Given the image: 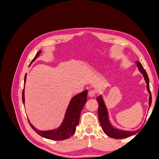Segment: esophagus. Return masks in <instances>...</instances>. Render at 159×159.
Returning a JSON list of instances; mask_svg holds the SVG:
<instances>
[{
  "label": "esophagus",
  "mask_w": 159,
  "mask_h": 159,
  "mask_svg": "<svg viewBox=\"0 0 159 159\" xmlns=\"http://www.w3.org/2000/svg\"><path fill=\"white\" fill-rule=\"evenodd\" d=\"M96 94V91L95 90H90L88 92V95L89 98H93Z\"/></svg>",
  "instance_id": "1"
}]
</instances>
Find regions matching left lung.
I'll return each instance as SVG.
<instances>
[{
    "label": "left lung",
    "instance_id": "1",
    "mask_svg": "<svg viewBox=\"0 0 159 159\" xmlns=\"http://www.w3.org/2000/svg\"><path fill=\"white\" fill-rule=\"evenodd\" d=\"M136 64L137 65L139 71H140L143 74L144 78H145V80L146 81L147 90L149 92V94H150V96H149V103H148L149 107H150L152 102V96L151 93L150 88H149L148 77L145 70L143 68V67L140 62L136 61ZM97 102L99 104L98 111V117H99V122L101 124V126L102 127L103 132L106 134L107 136L113 139H119L127 138L129 136L133 135V134H135L136 131H121V130H118L117 129L113 128L111 125L110 124L108 120V113H107V108L105 107L102 96H99V97L97 98Z\"/></svg>",
    "mask_w": 159,
    "mask_h": 159
}]
</instances>
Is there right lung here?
Returning a JSON list of instances; mask_svg holds the SVG:
<instances>
[{"label": "right lung", "instance_id": "right-lung-1", "mask_svg": "<svg viewBox=\"0 0 159 159\" xmlns=\"http://www.w3.org/2000/svg\"><path fill=\"white\" fill-rule=\"evenodd\" d=\"M40 53V50L37 52L36 55L32 60L31 63L36 60V57L39 56ZM26 74H25V84L26 82ZM22 102L25 104V88L22 90ZM87 96L88 90H85L83 92L76 95L71 99L68 107L67 109L64 121L60 127L57 129L46 131H39V130L34 128V127L29 122V121H28V123H29L31 127L34 129V131L37 133L39 135L44 138L54 141H62L68 139L73 135L75 132L76 127L79 124L81 111L84 107L86 102H87Z\"/></svg>", "mask_w": 159, "mask_h": 159}]
</instances>
